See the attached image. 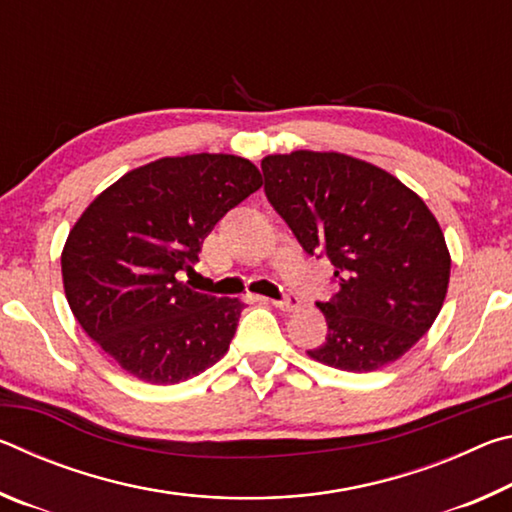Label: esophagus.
<instances>
[{
    "label": "esophagus",
    "mask_w": 512,
    "mask_h": 512,
    "mask_svg": "<svg viewBox=\"0 0 512 512\" xmlns=\"http://www.w3.org/2000/svg\"><path fill=\"white\" fill-rule=\"evenodd\" d=\"M259 300H264V302H268V305H273L282 311H296L300 307V300L296 296H287L282 300H268V298H259Z\"/></svg>",
    "instance_id": "34e87169"
}]
</instances>
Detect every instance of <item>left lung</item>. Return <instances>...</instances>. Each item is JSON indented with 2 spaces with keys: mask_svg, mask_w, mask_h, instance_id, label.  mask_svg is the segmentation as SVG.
I'll return each mask as SVG.
<instances>
[{
  "mask_svg": "<svg viewBox=\"0 0 512 512\" xmlns=\"http://www.w3.org/2000/svg\"><path fill=\"white\" fill-rule=\"evenodd\" d=\"M262 171L275 212L339 282L332 300L316 302L327 336L309 357L348 372L400 359L447 296L452 259L436 216L391 173L345 153L266 155Z\"/></svg>",
  "mask_w": 512,
  "mask_h": 512,
  "instance_id": "1",
  "label": "left lung"
}]
</instances>
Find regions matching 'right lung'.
I'll return each instance as SVG.
<instances>
[{
    "label": "right lung",
    "mask_w": 512,
    "mask_h": 512,
    "mask_svg": "<svg viewBox=\"0 0 512 512\" xmlns=\"http://www.w3.org/2000/svg\"><path fill=\"white\" fill-rule=\"evenodd\" d=\"M264 185L253 162L225 153L160 158L121 176L65 241L69 309L128 375L169 386L214 366L244 309L189 289L205 237Z\"/></svg>",
    "instance_id": "1"
}]
</instances>
